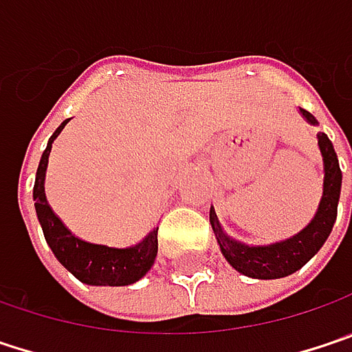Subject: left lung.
<instances>
[{"label":"left lung","instance_id":"left-lung-1","mask_svg":"<svg viewBox=\"0 0 352 352\" xmlns=\"http://www.w3.org/2000/svg\"><path fill=\"white\" fill-rule=\"evenodd\" d=\"M300 112L311 124H316L313 113L307 110H300ZM318 148L322 152V162H324L322 200L318 204V210H316L313 222L296 236L270 244V246H246L236 240L228 239L218 224L216 212L210 210V224H212L214 234L218 239L224 258L244 276H252V278L289 276L309 263L320 250L324 240L329 239V234L335 226V220H337L342 172H340L337 152H335L331 140L327 138V134H318Z\"/></svg>","mask_w":352,"mask_h":352}]
</instances>
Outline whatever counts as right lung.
Returning <instances> with one entry per match:
<instances>
[{
  "label": "right lung",
  "instance_id": "add662e5",
  "mask_svg": "<svg viewBox=\"0 0 352 352\" xmlns=\"http://www.w3.org/2000/svg\"><path fill=\"white\" fill-rule=\"evenodd\" d=\"M67 122L69 120H65L50 138L47 148L41 154L38 174H36L34 200H36V212L43 236L47 240L52 252L56 254V258L82 283L102 285V287L132 285L140 280L154 264V258L158 254V228H154L142 242L130 248H110L104 244H91L72 234L45 200L43 180H45L47 158L52 152V142L58 138V134L62 132Z\"/></svg>",
  "mask_w": 352,
  "mask_h": 352
}]
</instances>
